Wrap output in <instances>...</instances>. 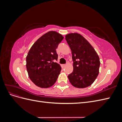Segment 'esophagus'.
<instances>
[{"mask_svg": "<svg viewBox=\"0 0 122 122\" xmlns=\"http://www.w3.org/2000/svg\"><path fill=\"white\" fill-rule=\"evenodd\" d=\"M66 65H61V67H62V68H64L65 67H66Z\"/></svg>", "mask_w": 122, "mask_h": 122, "instance_id": "1", "label": "esophagus"}]
</instances>
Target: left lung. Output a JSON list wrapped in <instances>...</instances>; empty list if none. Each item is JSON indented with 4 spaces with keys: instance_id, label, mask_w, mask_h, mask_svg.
<instances>
[{
    "instance_id": "8db88e82",
    "label": "left lung",
    "mask_w": 122,
    "mask_h": 122,
    "mask_svg": "<svg viewBox=\"0 0 122 122\" xmlns=\"http://www.w3.org/2000/svg\"><path fill=\"white\" fill-rule=\"evenodd\" d=\"M71 50L73 71L68 75L73 86L85 88L90 86L97 77L100 65V58L90 43L78 33L66 35Z\"/></svg>"
}]
</instances>
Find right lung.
<instances>
[{"label": "right lung", "mask_w": 122, "mask_h": 122, "mask_svg": "<svg viewBox=\"0 0 122 122\" xmlns=\"http://www.w3.org/2000/svg\"><path fill=\"white\" fill-rule=\"evenodd\" d=\"M63 39L56 31H48L36 40L28 51L26 66L29 78L36 86L48 88L56 82L61 68L54 61L57 60L56 49Z\"/></svg>", "instance_id": "add662e5"}]
</instances>
